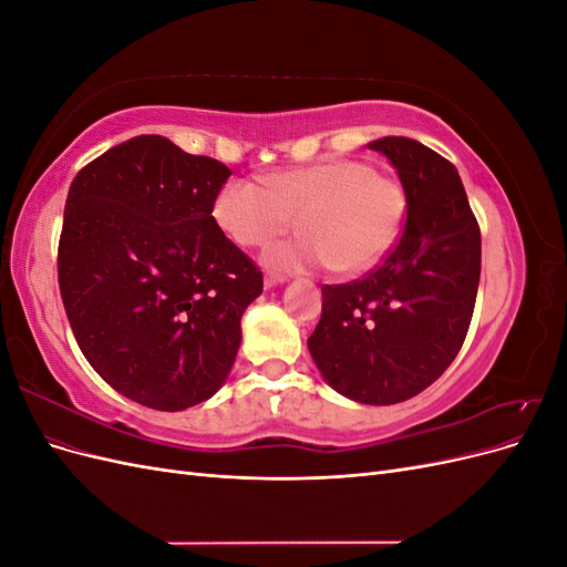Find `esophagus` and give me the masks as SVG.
<instances>
[{"instance_id": "1", "label": "esophagus", "mask_w": 567, "mask_h": 567, "mask_svg": "<svg viewBox=\"0 0 567 567\" xmlns=\"http://www.w3.org/2000/svg\"><path fill=\"white\" fill-rule=\"evenodd\" d=\"M284 281H286L284 274H267V277H265V286H267V288L279 286V284H284Z\"/></svg>"}]
</instances>
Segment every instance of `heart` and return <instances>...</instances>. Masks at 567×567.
I'll list each match as a JSON object with an SVG mask.
<instances>
[{
	"mask_svg": "<svg viewBox=\"0 0 567 567\" xmlns=\"http://www.w3.org/2000/svg\"><path fill=\"white\" fill-rule=\"evenodd\" d=\"M213 215L244 248H267L300 215L305 234L269 250L271 267L364 274L398 244L406 192L373 165L340 158L279 169L265 184L231 179L215 196Z\"/></svg>",
	"mask_w": 567,
	"mask_h": 567,
	"instance_id": "b5f03b06",
	"label": "heart"
}]
</instances>
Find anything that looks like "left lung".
Wrapping results in <instances>:
<instances>
[{
    "label": "left lung",
    "mask_w": 567,
    "mask_h": 567,
    "mask_svg": "<svg viewBox=\"0 0 567 567\" xmlns=\"http://www.w3.org/2000/svg\"><path fill=\"white\" fill-rule=\"evenodd\" d=\"M369 148L398 169L404 229L362 279L321 286L307 348L331 388L381 406L423 392L458 354L480 284V227L456 167L440 153L409 136Z\"/></svg>",
    "instance_id": "1"
}]
</instances>
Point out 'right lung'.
<instances>
[{"instance_id": "obj_1", "label": "right lung", "mask_w": 567, "mask_h": 567, "mask_svg": "<svg viewBox=\"0 0 567 567\" xmlns=\"http://www.w3.org/2000/svg\"><path fill=\"white\" fill-rule=\"evenodd\" d=\"M231 169L142 134L75 175L59 288L82 354L113 390L158 411L200 404L241 346L262 271L217 227Z\"/></svg>"}]
</instances>
